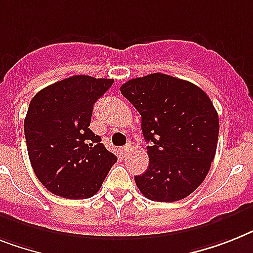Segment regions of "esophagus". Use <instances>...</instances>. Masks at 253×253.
<instances>
[{"label": "esophagus", "mask_w": 253, "mask_h": 253, "mask_svg": "<svg viewBox=\"0 0 253 253\" xmlns=\"http://www.w3.org/2000/svg\"><path fill=\"white\" fill-rule=\"evenodd\" d=\"M130 150H131V146L130 145H125L124 147H122L123 155H128L129 152H130Z\"/></svg>", "instance_id": "obj_1"}]
</instances>
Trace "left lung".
<instances>
[{
	"label": "left lung",
	"instance_id": "1",
	"mask_svg": "<svg viewBox=\"0 0 253 253\" xmlns=\"http://www.w3.org/2000/svg\"><path fill=\"white\" fill-rule=\"evenodd\" d=\"M120 91L142 118L150 166L134 181L147 199L176 202L203 182L216 155L218 115L210 97L189 81L164 74L137 77Z\"/></svg>",
	"mask_w": 253,
	"mask_h": 253
}]
</instances>
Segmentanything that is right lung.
Listing matches in <instances>:
<instances>
[{
	"label": "right lung",
	"mask_w": 253,
	"mask_h": 253,
	"mask_svg": "<svg viewBox=\"0 0 253 253\" xmlns=\"http://www.w3.org/2000/svg\"><path fill=\"white\" fill-rule=\"evenodd\" d=\"M112 84V79L77 75L43 87L29 103L24 120L29 162L54 195L93 197L118 160L89 128L93 104Z\"/></svg>",
	"instance_id": "obj_1"
}]
</instances>
